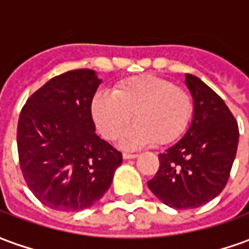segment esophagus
I'll return each mask as SVG.
<instances>
[{
	"label": "esophagus",
	"instance_id": "esophagus-1",
	"mask_svg": "<svg viewBox=\"0 0 249 249\" xmlns=\"http://www.w3.org/2000/svg\"><path fill=\"white\" fill-rule=\"evenodd\" d=\"M123 157H124L125 160H129V159H136L137 155H136V153H126V152H124V153H123Z\"/></svg>",
	"mask_w": 249,
	"mask_h": 249
}]
</instances>
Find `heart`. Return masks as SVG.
I'll return each instance as SVG.
<instances>
[{
    "mask_svg": "<svg viewBox=\"0 0 249 249\" xmlns=\"http://www.w3.org/2000/svg\"><path fill=\"white\" fill-rule=\"evenodd\" d=\"M193 110L189 93L169 80L136 76L117 84L113 93L100 92L92 101V116L100 133L114 140L121 137L124 148L167 145L187 129Z\"/></svg>",
    "mask_w": 249,
    "mask_h": 249,
    "instance_id": "1",
    "label": "heart"
}]
</instances>
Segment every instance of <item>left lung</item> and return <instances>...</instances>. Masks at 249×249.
I'll list each match as a JSON object with an SVG mask.
<instances>
[{"label":"left lung","mask_w":249,"mask_h":249,"mask_svg":"<svg viewBox=\"0 0 249 249\" xmlns=\"http://www.w3.org/2000/svg\"><path fill=\"white\" fill-rule=\"evenodd\" d=\"M193 119L183 139L159 155L160 167L148 187L175 209L201 207L221 193L239 144V126L223 98L198 77L185 74Z\"/></svg>","instance_id":"8db88e82"}]
</instances>
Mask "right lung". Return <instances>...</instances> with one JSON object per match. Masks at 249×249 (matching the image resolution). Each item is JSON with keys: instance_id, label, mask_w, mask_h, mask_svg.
I'll return each mask as SVG.
<instances>
[{"instance_id": "add662e5", "label": "right lung", "mask_w": 249, "mask_h": 249, "mask_svg": "<svg viewBox=\"0 0 249 249\" xmlns=\"http://www.w3.org/2000/svg\"><path fill=\"white\" fill-rule=\"evenodd\" d=\"M101 80L92 69L53 77L21 110L19 167L29 189L56 211L78 212L103 197L123 155L96 135L92 100Z\"/></svg>"}]
</instances>
